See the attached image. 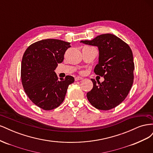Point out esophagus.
I'll list each match as a JSON object with an SVG mask.
<instances>
[{
	"mask_svg": "<svg viewBox=\"0 0 153 153\" xmlns=\"http://www.w3.org/2000/svg\"><path fill=\"white\" fill-rule=\"evenodd\" d=\"M82 79H83V78L82 77H80V76H76L75 78V81H78V80H82Z\"/></svg>",
	"mask_w": 153,
	"mask_h": 153,
	"instance_id": "1",
	"label": "esophagus"
}]
</instances>
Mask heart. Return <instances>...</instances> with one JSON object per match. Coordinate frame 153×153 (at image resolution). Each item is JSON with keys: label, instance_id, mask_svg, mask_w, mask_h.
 <instances>
[{"label": "heart", "instance_id": "b5f03b06", "mask_svg": "<svg viewBox=\"0 0 153 153\" xmlns=\"http://www.w3.org/2000/svg\"><path fill=\"white\" fill-rule=\"evenodd\" d=\"M82 73H83V72H82Z\"/></svg>", "mask_w": 153, "mask_h": 153}]
</instances>
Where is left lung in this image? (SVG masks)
I'll return each mask as SVG.
<instances>
[{
    "mask_svg": "<svg viewBox=\"0 0 153 153\" xmlns=\"http://www.w3.org/2000/svg\"><path fill=\"white\" fill-rule=\"evenodd\" d=\"M80 42L98 47L99 63L94 73L105 78L101 83L91 79L93 88L87 93L88 100L99 110L116 107L126 98L133 83L135 64L130 47L112 34H101L92 40Z\"/></svg>",
    "mask_w": 153,
    "mask_h": 153,
    "instance_id": "8db88e82",
    "label": "left lung"
}]
</instances>
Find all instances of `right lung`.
Wrapping results in <instances>:
<instances>
[{
  "instance_id": "right-lung-1",
  "label": "right lung",
  "mask_w": 153,
  "mask_h": 153,
  "mask_svg": "<svg viewBox=\"0 0 153 153\" xmlns=\"http://www.w3.org/2000/svg\"><path fill=\"white\" fill-rule=\"evenodd\" d=\"M70 43L47 39L30 45L24 52L21 64V79L30 100L45 110H51L63 102L69 85L75 81L68 75L58 80L54 70L64 60Z\"/></svg>"
}]
</instances>
